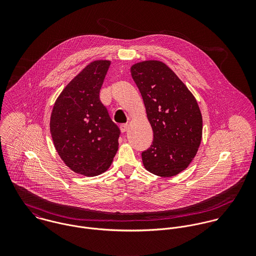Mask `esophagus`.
Here are the masks:
<instances>
[{"mask_svg":"<svg viewBox=\"0 0 256 256\" xmlns=\"http://www.w3.org/2000/svg\"><path fill=\"white\" fill-rule=\"evenodd\" d=\"M120 130H121L122 133H125V132L128 130V125H127V124H122V125L120 126Z\"/></svg>","mask_w":256,"mask_h":256,"instance_id":"obj_1","label":"esophagus"}]
</instances>
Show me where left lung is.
Here are the masks:
<instances>
[{
	"label": "left lung",
	"instance_id": "obj_1",
	"mask_svg": "<svg viewBox=\"0 0 256 256\" xmlns=\"http://www.w3.org/2000/svg\"><path fill=\"white\" fill-rule=\"evenodd\" d=\"M131 74L143 98L154 140L142 152L146 170L170 178L194 158L202 138V115L193 94L166 64L144 61Z\"/></svg>",
	"mask_w": 256,
	"mask_h": 256
}]
</instances>
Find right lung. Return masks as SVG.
<instances>
[{
	"label": "right lung",
	"mask_w": 256,
	"mask_h": 256,
	"mask_svg": "<svg viewBox=\"0 0 256 256\" xmlns=\"http://www.w3.org/2000/svg\"><path fill=\"white\" fill-rule=\"evenodd\" d=\"M110 66L106 60L86 66L61 92L51 114L56 150L72 170L86 176L104 172L118 150L120 129L100 98Z\"/></svg>",
	"instance_id": "add662e5"
}]
</instances>
